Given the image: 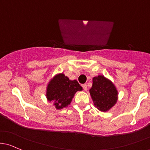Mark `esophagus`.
Listing matches in <instances>:
<instances>
[{
  "label": "esophagus",
  "mask_w": 150,
  "mask_h": 150,
  "mask_svg": "<svg viewBox=\"0 0 150 150\" xmlns=\"http://www.w3.org/2000/svg\"><path fill=\"white\" fill-rule=\"evenodd\" d=\"M83 90H84L85 91H86L88 90V87H87V85L86 84H84V85H83Z\"/></svg>",
  "instance_id": "esophagus-1"
}]
</instances>
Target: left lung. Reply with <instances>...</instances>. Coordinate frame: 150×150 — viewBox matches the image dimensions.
Returning a JSON list of instances; mask_svg holds the SVG:
<instances>
[{"mask_svg":"<svg viewBox=\"0 0 150 150\" xmlns=\"http://www.w3.org/2000/svg\"><path fill=\"white\" fill-rule=\"evenodd\" d=\"M89 91L94 105L100 111H108L117 102V90L112 82L103 75L93 78V86Z\"/></svg>","mask_w":150,"mask_h":150,"instance_id":"obj_1","label":"left lung"}]
</instances>
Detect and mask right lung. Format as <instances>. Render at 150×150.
I'll return each mask as SVG.
<instances>
[{
    "label": "right lung",
    "instance_id": "add662e5",
    "mask_svg": "<svg viewBox=\"0 0 150 150\" xmlns=\"http://www.w3.org/2000/svg\"><path fill=\"white\" fill-rule=\"evenodd\" d=\"M82 90L77 80H70L63 73L57 74L47 85V98L53 102L57 109H62L70 105L77 91Z\"/></svg>",
    "mask_w": 150,
    "mask_h": 150
}]
</instances>
